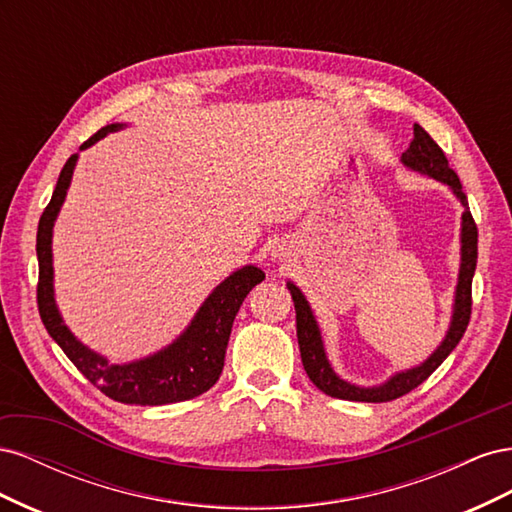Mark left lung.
Returning a JSON list of instances; mask_svg holds the SVG:
<instances>
[{"instance_id":"8db88e82","label":"left lung","mask_w":512,"mask_h":512,"mask_svg":"<svg viewBox=\"0 0 512 512\" xmlns=\"http://www.w3.org/2000/svg\"><path fill=\"white\" fill-rule=\"evenodd\" d=\"M401 162L404 166L416 170V173L427 175L431 179H438L446 183L453 194L459 198L463 205L461 215V267H459V282L455 290V307H453V320L451 327H448L446 337L438 350L433 352L425 363L418 367L399 371V374L391 376L380 386H356L346 380L339 378L329 359L327 352H324V344L320 337L318 322L312 314V307H309L303 292L288 282V290L294 301V312H297V339H299V350H301V361L307 371L309 380H312L322 393H327L337 399H350V401H367V404H382V401H393L401 395L410 393L416 389L418 384L425 382L433 371H436L448 354L455 350V346L461 342L463 333L468 329L470 314H472V277L476 271V258H478V230L476 222L468 207V198L461 190V183L455 170L448 166V160L444 151L438 147L433 138L414 123V138L410 147L401 153Z\"/></svg>"}]
</instances>
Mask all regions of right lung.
I'll use <instances>...</instances> for the list:
<instances>
[{
	"instance_id": "obj_1",
	"label": "right lung",
	"mask_w": 512,
	"mask_h": 512,
	"mask_svg": "<svg viewBox=\"0 0 512 512\" xmlns=\"http://www.w3.org/2000/svg\"><path fill=\"white\" fill-rule=\"evenodd\" d=\"M121 128L123 123L104 126L89 141H85L81 149L91 147L108 132ZM76 160H79V153L70 156L64 168H61L51 203L46 205L38 224V309L46 331H49L57 346L66 352L74 367L91 384L98 386L106 397L121 401V404L164 406L207 393L222 374L230 329L239 307L247 294H250V290L265 280V273L254 265H247L228 275L220 286H215L205 303L200 305L190 327L173 344L132 363H108L106 356L89 350L70 333L55 305L51 250L53 224L66 200Z\"/></svg>"
}]
</instances>
